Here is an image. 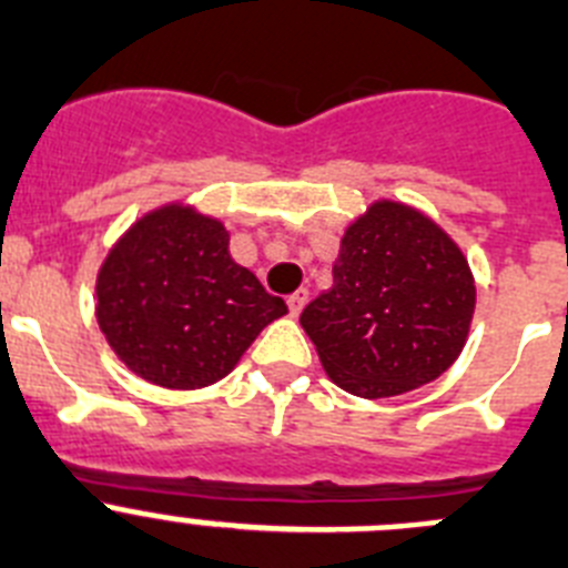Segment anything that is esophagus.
Instances as JSON below:
<instances>
[{
  "label": "esophagus",
  "mask_w": 568,
  "mask_h": 568,
  "mask_svg": "<svg viewBox=\"0 0 568 568\" xmlns=\"http://www.w3.org/2000/svg\"><path fill=\"white\" fill-rule=\"evenodd\" d=\"M305 302H308V291H305V288L294 291V294L288 296V311H291V316H300L302 308H305Z\"/></svg>",
  "instance_id": "1"
}]
</instances>
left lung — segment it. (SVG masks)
<instances>
[{
  "label": "left lung",
  "instance_id": "obj_1",
  "mask_svg": "<svg viewBox=\"0 0 568 568\" xmlns=\"http://www.w3.org/2000/svg\"><path fill=\"white\" fill-rule=\"evenodd\" d=\"M476 280L426 212L378 199L344 230L333 288L302 311L327 378L367 400L432 384L468 342Z\"/></svg>",
  "mask_w": 568,
  "mask_h": 568
}]
</instances>
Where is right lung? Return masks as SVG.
Here are the masks:
<instances>
[{"label": "right lung", "mask_w": 568, "mask_h": 568, "mask_svg": "<svg viewBox=\"0 0 568 568\" xmlns=\"http://www.w3.org/2000/svg\"><path fill=\"white\" fill-rule=\"evenodd\" d=\"M94 316L114 356L153 386L204 389L226 378L288 314L230 254V230L187 201L136 219L105 254Z\"/></svg>", "instance_id": "obj_1"}]
</instances>
